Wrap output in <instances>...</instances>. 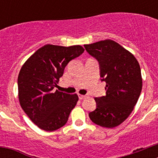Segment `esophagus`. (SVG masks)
<instances>
[{
    "label": "esophagus",
    "instance_id": "1",
    "mask_svg": "<svg viewBox=\"0 0 158 158\" xmlns=\"http://www.w3.org/2000/svg\"><path fill=\"white\" fill-rule=\"evenodd\" d=\"M87 95H81V94H78V97H79V99L80 100H83V99L86 98L87 97Z\"/></svg>",
    "mask_w": 158,
    "mask_h": 158
}]
</instances>
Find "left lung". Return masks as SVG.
Segmentation results:
<instances>
[{
	"label": "left lung",
	"instance_id": "obj_1",
	"mask_svg": "<svg viewBox=\"0 0 158 158\" xmlns=\"http://www.w3.org/2000/svg\"><path fill=\"white\" fill-rule=\"evenodd\" d=\"M99 62L106 96L96 97V108L89 114L94 123L113 128L126 120L140 96L142 79L139 62L130 51L111 40L84 45Z\"/></svg>",
	"mask_w": 158,
	"mask_h": 158
}]
</instances>
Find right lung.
I'll return each mask as SVG.
<instances>
[{"label":"right lung","instance_id":"1","mask_svg":"<svg viewBox=\"0 0 158 158\" xmlns=\"http://www.w3.org/2000/svg\"><path fill=\"white\" fill-rule=\"evenodd\" d=\"M85 49L80 45L47 44L25 62L18 76V96L22 109L38 127L54 131L63 127L78 101L77 94L54 91L64 69Z\"/></svg>","mask_w":158,"mask_h":158}]
</instances>
